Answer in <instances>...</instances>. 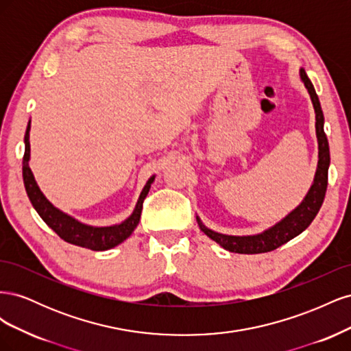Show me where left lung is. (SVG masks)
Segmentation results:
<instances>
[{
  "mask_svg": "<svg viewBox=\"0 0 351 351\" xmlns=\"http://www.w3.org/2000/svg\"><path fill=\"white\" fill-rule=\"evenodd\" d=\"M300 77L304 83V86L311 95V99L313 102V108L316 114V137H317V147H319V161H317V168L313 184L309 192H307L306 197L303 199L302 204L297 206L291 214L287 215L278 224H275L272 228L263 231L262 234L256 236H226L219 234V232L212 231L202 224L200 219L197 218L200 230L205 234L217 241L219 246L224 247L228 252L232 253H244V254H254V253H267L271 250H275L277 247L282 246L284 243L290 241L295 236H299L307 227L311 226V222L315 219L316 214L319 212L326 187H328V167H329V145L326 134L324 132V112L321 108V102L317 95L315 92L313 84L311 79L307 77L306 71L300 70Z\"/></svg>",
  "mask_w": 351,
  "mask_h": 351,
  "instance_id": "left-lung-1",
  "label": "left lung"
}]
</instances>
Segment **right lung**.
Wrapping results in <instances>:
<instances>
[{
  "instance_id": "1",
  "label": "right lung",
  "mask_w": 351,
  "mask_h": 351,
  "mask_svg": "<svg viewBox=\"0 0 351 351\" xmlns=\"http://www.w3.org/2000/svg\"><path fill=\"white\" fill-rule=\"evenodd\" d=\"M29 130H30V121L27 124L26 134H25V155H23V183L26 193L29 196V200L32 205L36 209L39 217L45 221V224L54 230L60 239H62L67 243L76 244L80 247H86L90 250H108L111 247H115L117 244H120L129 237L134 228L137 227L141 221V214L143 208V200L149 192L151 184L154 183L155 177H151L147 180L146 186L143 187L137 205L133 210V214L127 218L124 222L119 226L111 227H90L84 226L82 222L76 221L74 218L62 214L61 210L52 206L47 197L42 195L39 190L34 174H32L29 168V158H30V143H29Z\"/></svg>"
}]
</instances>
